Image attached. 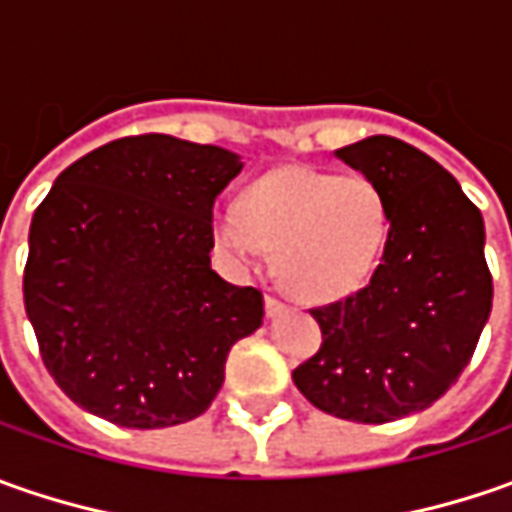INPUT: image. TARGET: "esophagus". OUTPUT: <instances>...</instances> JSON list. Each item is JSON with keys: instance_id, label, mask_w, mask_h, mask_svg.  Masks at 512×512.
Returning <instances> with one entry per match:
<instances>
[{"instance_id": "obj_1", "label": "esophagus", "mask_w": 512, "mask_h": 512, "mask_svg": "<svg viewBox=\"0 0 512 512\" xmlns=\"http://www.w3.org/2000/svg\"><path fill=\"white\" fill-rule=\"evenodd\" d=\"M285 302L279 299V296H273V293H267L265 296V310H267V316H276V313H282L285 310Z\"/></svg>"}]
</instances>
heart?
<instances>
[{"mask_svg":"<svg viewBox=\"0 0 512 512\" xmlns=\"http://www.w3.org/2000/svg\"><path fill=\"white\" fill-rule=\"evenodd\" d=\"M390 213L364 173L282 168L216 207V242L236 262L276 250L282 285L305 302L353 293L382 256Z\"/></svg>","mask_w":512,"mask_h":512,"instance_id":"b5f03b06","label":"heart"}]
</instances>
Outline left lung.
<instances>
[{
    "label": "left lung",
    "instance_id": "left-lung-1",
    "mask_svg": "<svg viewBox=\"0 0 512 512\" xmlns=\"http://www.w3.org/2000/svg\"><path fill=\"white\" fill-rule=\"evenodd\" d=\"M336 156L379 185L390 227L370 282L310 310L322 347L293 382L336 419L396 422L444 396L479 344L493 305L482 213L439 162L393 136Z\"/></svg>",
    "mask_w": 512,
    "mask_h": 512
}]
</instances>
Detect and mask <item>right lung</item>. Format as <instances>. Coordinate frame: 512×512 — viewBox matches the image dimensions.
I'll list each match as a JSON object with an SVG mask.
<instances>
[{
	"instance_id": "1",
	"label": "right lung",
	"mask_w": 512,
	"mask_h": 512,
	"mask_svg": "<svg viewBox=\"0 0 512 512\" xmlns=\"http://www.w3.org/2000/svg\"><path fill=\"white\" fill-rule=\"evenodd\" d=\"M242 162L142 133L65 168L30 222L25 310L70 402L153 430L202 416L230 347L262 325L259 287L210 270L213 202Z\"/></svg>"
}]
</instances>
